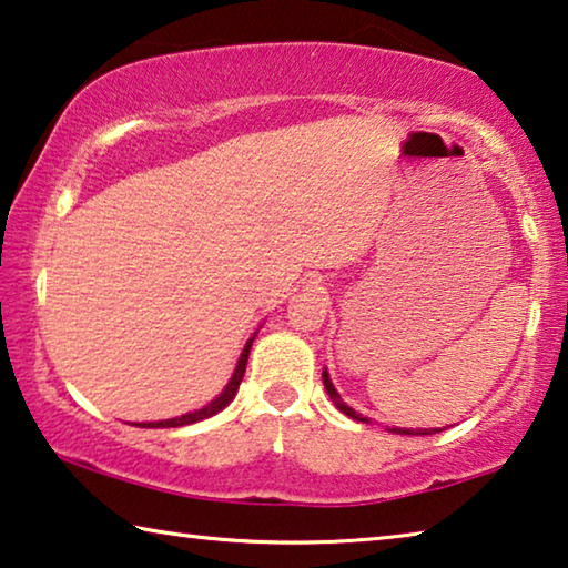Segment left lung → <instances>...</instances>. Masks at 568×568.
<instances>
[{
  "instance_id": "1",
  "label": "left lung",
  "mask_w": 568,
  "mask_h": 568,
  "mask_svg": "<svg viewBox=\"0 0 568 568\" xmlns=\"http://www.w3.org/2000/svg\"><path fill=\"white\" fill-rule=\"evenodd\" d=\"M322 379H324V387H327V395L332 397V403H334V405H337L342 413H345V415H349V417H352V420L367 423V417H362V415H357V410H352V407H349V405H345V399H342V397H339V393H337V389H334V385H332V379H329V375H327V372H322ZM393 433H399V435H433V433H440V430H435V427H430V430H427V427H420V430H403V427H399V430H397V427H395V430H393Z\"/></svg>"
}]
</instances>
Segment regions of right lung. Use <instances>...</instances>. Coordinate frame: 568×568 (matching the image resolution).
<instances>
[{
    "instance_id": "add662e5",
    "label": "right lung",
    "mask_w": 568,
    "mask_h": 568,
    "mask_svg": "<svg viewBox=\"0 0 568 568\" xmlns=\"http://www.w3.org/2000/svg\"><path fill=\"white\" fill-rule=\"evenodd\" d=\"M251 342H254V339H248V342H246V347H244V352H241V359H239V365H236L234 377L229 379L226 389H223V393H221L216 399H213V403H209L206 407H201V410H196V413H189V415L173 417V420H161V423H143L141 427H181V425H191V423L206 420V417H211V415H216L219 410H223V407H226V405L231 403V399H234L236 389H239V385H241V379H244V372H246V362H248V349H251Z\"/></svg>"
}]
</instances>
